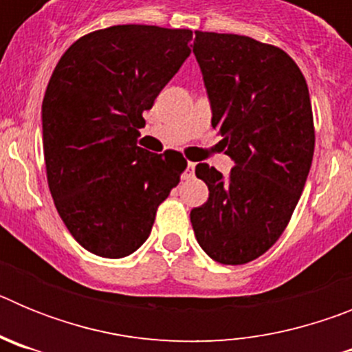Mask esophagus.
<instances>
[{"instance_id": "obj_1", "label": "esophagus", "mask_w": 352, "mask_h": 352, "mask_svg": "<svg viewBox=\"0 0 352 352\" xmlns=\"http://www.w3.org/2000/svg\"><path fill=\"white\" fill-rule=\"evenodd\" d=\"M194 170H195V164L194 162H188V164H186L185 173H183V179L192 178V176H194Z\"/></svg>"}]
</instances>
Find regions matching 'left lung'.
I'll list each match as a JSON object with an SVG mask.
<instances>
[{"mask_svg":"<svg viewBox=\"0 0 352 352\" xmlns=\"http://www.w3.org/2000/svg\"><path fill=\"white\" fill-rule=\"evenodd\" d=\"M194 54L211 125L234 167L223 176L197 164L210 197L190 222L211 259L250 263L280 238L309 176L316 144L309 88L287 52L250 36L195 31Z\"/></svg>","mask_w":352,"mask_h":352,"instance_id":"left-lung-1","label":"left lung"}]
</instances>
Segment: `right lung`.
<instances>
[{"label": "right lung", "instance_id": "1", "mask_svg": "<svg viewBox=\"0 0 352 352\" xmlns=\"http://www.w3.org/2000/svg\"><path fill=\"white\" fill-rule=\"evenodd\" d=\"M190 30L123 24L72 43L42 102L43 157L61 220L88 252L121 259L148 239L186 160L138 146L142 113L190 56Z\"/></svg>", "mask_w": 352, "mask_h": 352}]
</instances>
